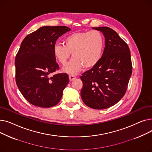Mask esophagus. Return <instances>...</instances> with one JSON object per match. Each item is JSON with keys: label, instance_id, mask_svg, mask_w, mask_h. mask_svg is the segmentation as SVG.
Listing matches in <instances>:
<instances>
[{"label": "esophagus", "instance_id": "obj_1", "mask_svg": "<svg viewBox=\"0 0 152 152\" xmlns=\"http://www.w3.org/2000/svg\"><path fill=\"white\" fill-rule=\"evenodd\" d=\"M69 81H72L73 80H74L75 79H76V77L73 75H69Z\"/></svg>", "mask_w": 152, "mask_h": 152}]
</instances>
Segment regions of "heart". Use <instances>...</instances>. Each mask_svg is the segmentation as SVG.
<instances>
[{"label":"heart","mask_w":152,"mask_h":152,"mask_svg":"<svg viewBox=\"0 0 152 152\" xmlns=\"http://www.w3.org/2000/svg\"><path fill=\"white\" fill-rule=\"evenodd\" d=\"M63 44H55L53 55L57 60L65 65L71 54L73 58L64 68L65 73L75 75L84 67L90 69L100 61L105 47V39L100 31L76 32L66 36Z\"/></svg>","instance_id":"1"}]
</instances>
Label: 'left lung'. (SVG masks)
Masks as SVG:
<instances>
[{
  "mask_svg": "<svg viewBox=\"0 0 152 152\" xmlns=\"http://www.w3.org/2000/svg\"><path fill=\"white\" fill-rule=\"evenodd\" d=\"M93 29L102 32L105 47L99 63L80 76L81 96L87 106L102 110L113 106L124 96L132 66L129 48L116 31L107 26Z\"/></svg>",
  "mask_w": 152,
  "mask_h": 152,
  "instance_id": "left-lung-1",
  "label": "left lung"
}]
</instances>
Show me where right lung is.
Masks as SVG:
<instances>
[{"label": "right lung", "instance_id": "obj_1", "mask_svg": "<svg viewBox=\"0 0 152 152\" xmlns=\"http://www.w3.org/2000/svg\"><path fill=\"white\" fill-rule=\"evenodd\" d=\"M69 31L65 26H42L22 41L15 60L16 83L32 105L49 108L60 101L69 77L66 73L50 76L59 69L53 49L58 38Z\"/></svg>", "mask_w": 152, "mask_h": 152}]
</instances>
